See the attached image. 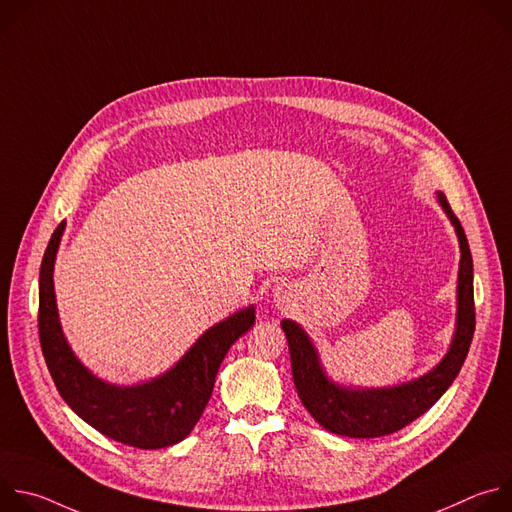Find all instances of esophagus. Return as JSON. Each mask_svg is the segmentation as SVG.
Returning a JSON list of instances; mask_svg holds the SVG:
<instances>
[{
	"mask_svg": "<svg viewBox=\"0 0 512 512\" xmlns=\"http://www.w3.org/2000/svg\"><path fill=\"white\" fill-rule=\"evenodd\" d=\"M287 298H289V294H287V289L285 287H277L275 289V300H277V304H285L287 302Z\"/></svg>",
	"mask_w": 512,
	"mask_h": 512,
	"instance_id": "obj_1",
	"label": "esophagus"
}]
</instances>
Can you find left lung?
I'll use <instances>...</instances> for the list:
<instances>
[{
  "mask_svg": "<svg viewBox=\"0 0 512 512\" xmlns=\"http://www.w3.org/2000/svg\"><path fill=\"white\" fill-rule=\"evenodd\" d=\"M446 208L460 241V273H458V328L446 358L425 377L401 387L352 391L330 383L320 367L318 354L306 332L291 320H283L291 356V375L298 395L310 415L328 431L346 437H381L395 433L423 415L458 377L476 326L472 255L466 233L444 194H437Z\"/></svg>",
  "mask_w": 512,
  "mask_h": 512,
  "instance_id": "8db88e82",
  "label": "left lung"
}]
</instances>
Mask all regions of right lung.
I'll list each match as a JSON object with an SVG mask.
<instances>
[{
	"label": "right lung",
	"instance_id": "1",
	"mask_svg": "<svg viewBox=\"0 0 512 512\" xmlns=\"http://www.w3.org/2000/svg\"><path fill=\"white\" fill-rule=\"evenodd\" d=\"M64 223L56 227L40 267L38 334L60 397L103 435L139 450L182 442L200 419L229 348L253 326V306L204 332L172 371L152 383L115 387L93 377L68 348L56 312L52 269Z\"/></svg>",
	"mask_w": 512,
	"mask_h": 512
}]
</instances>
